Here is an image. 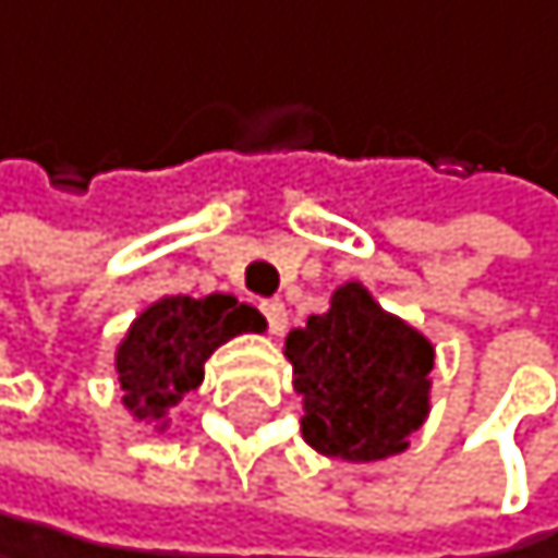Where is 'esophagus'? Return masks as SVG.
I'll return each instance as SVG.
<instances>
[{"mask_svg":"<svg viewBox=\"0 0 558 558\" xmlns=\"http://www.w3.org/2000/svg\"><path fill=\"white\" fill-rule=\"evenodd\" d=\"M259 308H263V316H267V323H270V333H274V337H277V333H284V327H288V308H284V302L267 299Z\"/></svg>","mask_w":558,"mask_h":558,"instance_id":"esophagus-1","label":"esophagus"}]
</instances>
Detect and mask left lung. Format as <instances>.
<instances>
[{
  "label": "left lung",
  "mask_w": 558,
  "mask_h": 558,
  "mask_svg": "<svg viewBox=\"0 0 558 558\" xmlns=\"http://www.w3.org/2000/svg\"><path fill=\"white\" fill-rule=\"evenodd\" d=\"M284 359L302 397V439L323 457H393L433 411V341L362 281L333 288L327 313L288 333Z\"/></svg>",
  "instance_id": "left-lung-1"
}]
</instances>
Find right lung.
Masks as SVG:
<instances>
[{
	"instance_id": "add662e5",
	"label": "right lung",
	"mask_w": 558,
	"mask_h": 558,
	"mask_svg": "<svg viewBox=\"0 0 558 558\" xmlns=\"http://www.w3.org/2000/svg\"><path fill=\"white\" fill-rule=\"evenodd\" d=\"M267 319L235 295H161L116 344L122 408L154 433L171 428V408L203 383V365L239 333H263Z\"/></svg>"
}]
</instances>
